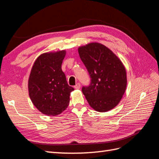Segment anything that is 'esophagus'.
I'll return each instance as SVG.
<instances>
[{
  "instance_id": "34e87169",
  "label": "esophagus",
  "mask_w": 159,
  "mask_h": 159,
  "mask_svg": "<svg viewBox=\"0 0 159 159\" xmlns=\"http://www.w3.org/2000/svg\"><path fill=\"white\" fill-rule=\"evenodd\" d=\"M80 88H81V85L80 83H77L75 84V85L74 86V88L76 89H80Z\"/></svg>"
}]
</instances>
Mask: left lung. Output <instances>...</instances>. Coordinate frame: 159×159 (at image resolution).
Returning <instances> with one entry per match:
<instances>
[{
	"label": "left lung",
	"mask_w": 159,
	"mask_h": 159,
	"mask_svg": "<svg viewBox=\"0 0 159 159\" xmlns=\"http://www.w3.org/2000/svg\"><path fill=\"white\" fill-rule=\"evenodd\" d=\"M78 53L91 78L82 92L90 106L106 112L120 102L127 87L126 70L122 61L107 47L98 42L80 46Z\"/></svg>",
	"instance_id": "8db88e82"
}]
</instances>
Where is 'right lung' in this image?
Masks as SVG:
<instances>
[{
	"instance_id": "add662e5",
	"label": "right lung",
	"mask_w": 159,
	"mask_h": 159,
	"mask_svg": "<svg viewBox=\"0 0 159 159\" xmlns=\"http://www.w3.org/2000/svg\"><path fill=\"white\" fill-rule=\"evenodd\" d=\"M66 50L46 52L37 57L28 78V93L34 105L41 113L56 116L68 107L74 89L61 70Z\"/></svg>"
}]
</instances>
